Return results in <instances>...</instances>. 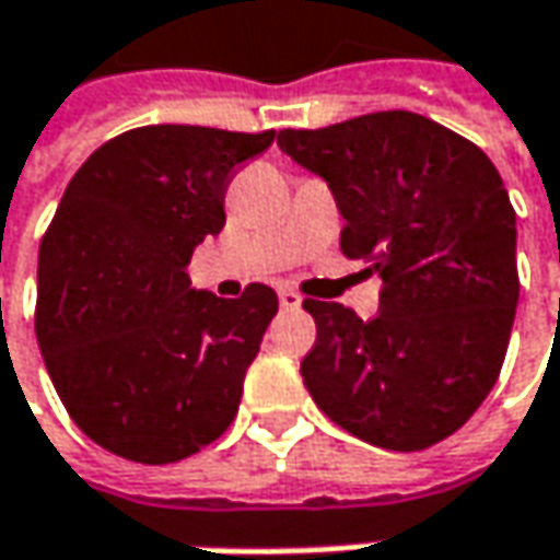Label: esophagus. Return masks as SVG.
Listing matches in <instances>:
<instances>
[{
	"label": "esophagus",
	"instance_id": "obj_1",
	"mask_svg": "<svg viewBox=\"0 0 560 560\" xmlns=\"http://www.w3.org/2000/svg\"><path fill=\"white\" fill-rule=\"evenodd\" d=\"M277 295H280V305H283V308H299V305H302V295L295 293V290H287V287H283Z\"/></svg>",
	"mask_w": 560,
	"mask_h": 560
}]
</instances>
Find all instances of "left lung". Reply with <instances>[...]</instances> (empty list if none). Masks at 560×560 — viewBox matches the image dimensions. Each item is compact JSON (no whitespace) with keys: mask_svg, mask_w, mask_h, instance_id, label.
Here are the masks:
<instances>
[{"mask_svg":"<svg viewBox=\"0 0 560 560\" xmlns=\"http://www.w3.org/2000/svg\"><path fill=\"white\" fill-rule=\"evenodd\" d=\"M277 144L327 183L343 255L384 280L372 322L305 299L312 400L375 447H432L489 397L508 352L520 299L508 188L472 141L406 109L287 128Z\"/></svg>","mask_w":560,"mask_h":560,"instance_id":"obj_1","label":"left lung"}]
</instances>
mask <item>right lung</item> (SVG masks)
<instances>
[{
	"label": "right lung",
	"instance_id": "add662e5",
	"mask_svg": "<svg viewBox=\"0 0 560 560\" xmlns=\"http://www.w3.org/2000/svg\"><path fill=\"white\" fill-rule=\"evenodd\" d=\"M273 144L205 126H144L84 160L37 261V343L74 425L135 463H176L236 419L277 293L195 290L191 252L226 223L238 163Z\"/></svg>",
	"mask_w": 560,
	"mask_h": 560
}]
</instances>
